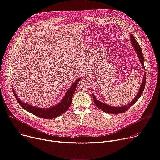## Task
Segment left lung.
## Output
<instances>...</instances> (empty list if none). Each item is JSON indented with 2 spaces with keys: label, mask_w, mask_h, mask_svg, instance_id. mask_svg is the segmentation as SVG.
Listing matches in <instances>:
<instances>
[{
  "label": "left lung",
  "mask_w": 160,
  "mask_h": 160,
  "mask_svg": "<svg viewBox=\"0 0 160 160\" xmlns=\"http://www.w3.org/2000/svg\"><path fill=\"white\" fill-rule=\"evenodd\" d=\"M130 40H131V42L132 43L133 47L134 48V49L135 50V52L138 54L139 59L141 62L142 66L143 67V68L145 69L144 67V56L142 54V51L141 50V48L140 47L139 44L138 43V42L136 41V40L135 39L134 37L133 36V35L131 34L130 35ZM146 72L144 73V77H143V80H142V84L141 85L140 89L139 90V92L138 93V95L136 96V97L135 98V99L129 104H128L126 106H121V107H112V106H108L107 104H105L100 101H99L98 100L96 99V98H95V96L93 95V99L94 101V103L96 104V105L100 109H101L102 111L107 112V113H110V114H119V113H122L125 112L127 110H128L133 104H135L137 101H138V99H139V98L142 96V94H143V91L144 90L145 88V85H146Z\"/></svg>",
  "instance_id": "left-lung-1"
}]
</instances>
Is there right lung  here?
Returning <instances> with one entry per match:
<instances>
[{"label": "right lung", "mask_w": 160, "mask_h": 160, "mask_svg": "<svg viewBox=\"0 0 160 160\" xmlns=\"http://www.w3.org/2000/svg\"><path fill=\"white\" fill-rule=\"evenodd\" d=\"M80 80V78H78L73 83V84L70 87L69 90L67 91L66 95L64 96V98H63V99L60 103H59L56 106H54V107H52L48 109L36 108L31 105H29L28 104H25L23 102H21L18 98L16 94L14 93V90H13V92L18 102L22 108H24L28 112L33 114L34 115L40 118H45V119H52L61 115V114L64 113L68 109H69L72 102V98L75 91L76 90L77 83Z\"/></svg>", "instance_id": "obj_1"}]
</instances>
